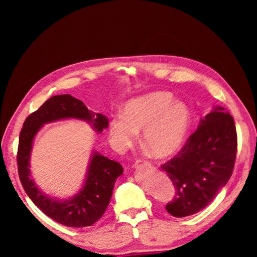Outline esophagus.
Masks as SVG:
<instances>
[{
	"instance_id": "34e87169",
	"label": "esophagus",
	"mask_w": 257,
	"mask_h": 257,
	"mask_svg": "<svg viewBox=\"0 0 257 257\" xmlns=\"http://www.w3.org/2000/svg\"><path fill=\"white\" fill-rule=\"evenodd\" d=\"M151 162H149L147 160H143V159H138L136 160V162L134 164V168L136 169H142V168H147V167H151Z\"/></svg>"
}]
</instances>
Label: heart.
<instances>
[{
    "label": "heart",
    "mask_w": 257,
    "mask_h": 257,
    "mask_svg": "<svg viewBox=\"0 0 257 257\" xmlns=\"http://www.w3.org/2000/svg\"><path fill=\"white\" fill-rule=\"evenodd\" d=\"M191 122L190 108L185 102L175 101L170 92H152L130 99L123 106V115L110 121L113 146L123 151L132 146L143 129L144 144L156 156H168L184 145Z\"/></svg>",
    "instance_id": "heart-1"
}]
</instances>
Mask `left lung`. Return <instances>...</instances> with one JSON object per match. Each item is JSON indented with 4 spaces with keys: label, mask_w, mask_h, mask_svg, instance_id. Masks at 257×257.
<instances>
[{
    "label": "left lung",
    "mask_w": 257,
    "mask_h": 257,
    "mask_svg": "<svg viewBox=\"0 0 257 257\" xmlns=\"http://www.w3.org/2000/svg\"><path fill=\"white\" fill-rule=\"evenodd\" d=\"M237 154L233 118L215 106L201 119L179 153L161 165L176 188L165 206L172 216L193 215L207 206L232 175Z\"/></svg>",
    "instance_id": "8db88e82"
}]
</instances>
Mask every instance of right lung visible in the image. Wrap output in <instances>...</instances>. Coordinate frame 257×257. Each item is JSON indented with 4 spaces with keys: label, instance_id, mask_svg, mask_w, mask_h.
Returning a JSON list of instances; mask_svg holds the SVG:
<instances>
[{
    "label": "right lung",
    "instance_id": "right-lung-1",
    "mask_svg": "<svg viewBox=\"0 0 257 257\" xmlns=\"http://www.w3.org/2000/svg\"><path fill=\"white\" fill-rule=\"evenodd\" d=\"M68 118L88 121L98 133L108 125L105 115L89 111L79 99L71 95H56L47 99L25 120L19 135L17 164L21 185L35 205L60 224L84 228L93 225L104 214L110 203L114 182L122 175L123 168L114 160L94 153L85 185L75 197L59 201L43 194L30 179L29 156L33 139L44 123Z\"/></svg>",
    "mask_w": 257,
    "mask_h": 257
}]
</instances>
